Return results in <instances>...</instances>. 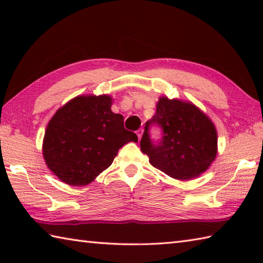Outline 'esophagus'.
Listing matches in <instances>:
<instances>
[{"label":"esophagus","instance_id":"esophagus-1","mask_svg":"<svg viewBox=\"0 0 263 263\" xmlns=\"http://www.w3.org/2000/svg\"><path fill=\"white\" fill-rule=\"evenodd\" d=\"M142 133H144V130H142V128H140V130H138V131H137V136H138V138H139V140L141 139Z\"/></svg>","mask_w":263,"mask_h":263}]
</instances>
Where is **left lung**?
Returning a JSON list of instances; mask_svg holds the SVG:
<instances>
[{"label":"left lung","mask_w":263,"mask_h":263,"mask_svg":"<svg viewBox=\"0 0 263 263\" xmlns=\"http://www.w3.org/2000/svg\"><path fill=\"white\" fill-rule=\"evenodd\" d=\"M163 128L158 145L149 138V125ZM218 136L215 124L191 102L160 97L157 114L146 123L140 141L141 152L149 162L176 180H191L206 171L217 157Z\"/></svg>","instance_id":"8db88e82"}]
</instances>
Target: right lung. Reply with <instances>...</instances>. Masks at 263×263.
Returning a JSON list of instances; mask_svg holds the SVG:
<instances>
[{"label": "right lung", "mask_w": 263, "mask_h": 263, "mask_svg": "<svg viewBox=\"0 0 263 263\" xmlns=\"http://www.w3.org/2000/svg\"><path fill=\"white\" fill-rule=\"evenodd\" d=\"M109 95L77 96L58 109L43 140L44 160L60 181L87 185L110 167L118 149L138 141L124 117L111 111Z\"/></svg>", "instance_id": "add662e5"}]
</instances>
